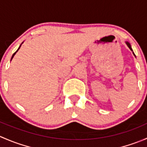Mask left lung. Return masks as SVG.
Segmentation results:
<instances>
[{
	"label": "left lung",
	"mask_w": 147,
	"mask_h": 147,
	"mask_svg": "<svg viewBox=\"0 0 147 147\" xmlns=\"http://www.w3.org/2000/svg\"><path fill=\"white\" fill-rule=\"evenodd\" d=\"M126 44H127V46H128V47H129V49H130V50H131V51H133V50H132V49H131V45H130V44H129V42H126ZM133 54H134V56H135V55H134V53H133Z\"/></svg>",
	"instance_id": "left-lung-1"
}]
</instances>
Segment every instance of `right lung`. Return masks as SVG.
Wrapping results in <instances>:
<instances>
[{
	"instance_id": "add662e5",
	"label": "right lung",
	"mask_w": 147,
	"mask_h": 147,
	"mask_svg": "<svg viewBox=\"0 0 147 147\" xmlns=\"http://www.w3.org/2000/svg\"><path fill=\"white\" fill-rule=\"evenodd\" d=\"M22 43H23V42H22ZM20 46H21V45H20V47H18V50H17V51H16V53H13V56H12V57H11V60H12V59H13V57H14V55H16V53H17V52H18V50H19V49H20Z\"/></svg>"
}]
</instances>
